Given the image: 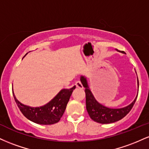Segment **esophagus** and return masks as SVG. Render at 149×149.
Instances as JSON below:
<instances>
[{
	"mask_svg": "<svg viewBox=\"0 0 149 149\" xmlns=\"http://www.w3.org/2000/svg\"><path fill=\"white\" fill-rule=\"evenodd\" d=\"M75 85H76V88H80V89H83V85H82L81 82H80V80H78V81H76V84H75Z\"/></svg>",
	"mask_w": 149,
	"mask_h": 149,
	"instance_id": "1",
	"label": "esophagus"
}]
</instances>
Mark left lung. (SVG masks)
<instances>
[{"mask_svg":"<svg viewBox=\"0 0 149 149\" xmlns=\"http://www.w3.org/2000/svg\"><path fill=\"white\" fill-rule=\"evenodd\" d=\"M80 80L83 87L85 88L86 109L89 116L92 120L99 123H112L123 118L132 109L137 98L136 97L132 103L123 109H109L104 107L103 105L97 102L91 91L88 89V83L84 77L82 76ZM138 85H139V81H138Z\"/></svg>","mask_w":149,"mask_h":149,"instance_id":"left-lung-1","label":"left lung"}]
</instances>
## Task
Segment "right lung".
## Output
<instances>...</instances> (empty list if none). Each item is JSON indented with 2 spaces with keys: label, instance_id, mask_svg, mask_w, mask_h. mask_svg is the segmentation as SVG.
Masks as SVG:
<instances>
[{
  "label": "right lung",
  "instance_id": "right-lung-1",
  "mask_svg": "<svg viewBox=\"0 0 149 149\" xmlns=\"http://www.w3.org/2000/svg\"><path fill=\"white\" fill-rule=\"evenodd\" d=\"M75 88L76 86L69 89H63L49 103L36 108L24 105L15 98L14 95L13 96L19 110L27 119L37 124L52 125L60 120Z\"/></svg>",
  "mask_w": 149,
  "mask_h": 149
}]
</instances>
